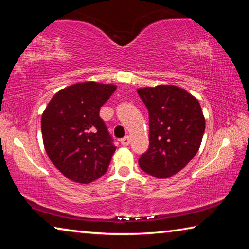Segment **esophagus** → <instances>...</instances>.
<instances>
[{
	"label": "esophagus",
	"mask_w": 249,
	"mask_h": 249,
	"mask_svg": "<svg viewBox=\"0 0 249 249\" xmlns=\"http://www.w3.org/2000/svg\"><path fill=\"white\" fill-rule=\"evenodd\" d=\"M130 142V137L129 136H125L124 138H122L121 140V144L123 146H128Z\"/></svg>",
	"instance_id": "34e87169"
}]
</instances>
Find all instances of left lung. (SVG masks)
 Here are the masks:
<instances>
[{"instance_id": "left-lung-1", "label": "left lung", "mask_w": 249, "mask_h": 249, "mask_svg": "<svg viewBox=\"0 0 249 249\" xmlns=\"http://www.w3.org/2000/svg\"><path fill=\"white\" fill-rule=\"evenodd\" d=\"M137 93L149 114V148L138 163L146 174L169 178L200 148L205 129L201 105L189 92L171 84L140 88Z\"/></svg>"}]
</instances>
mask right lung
<instances>
[{
  "mask_svg": "<svg viewBox=\"0 0 249 249\" xmlns=\"http://www.w3.org/2000/svg\"><path fill=\"white\" fill-rule=\"evenodd\" d=\"M115 90V84L74 83L58 91L41 115L46 153L73 182L91 183L107 170L116 147L99 113Z\"/></svg>",
  "mask_w": 249,
  "mask_h": 249,
  "instance_id": "1",
  "label": "right lung"
}]
</instances>
